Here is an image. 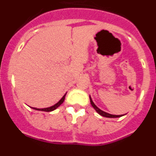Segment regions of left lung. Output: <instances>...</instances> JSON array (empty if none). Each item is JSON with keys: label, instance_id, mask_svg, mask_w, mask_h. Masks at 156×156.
I'll return each instance as SVG.
<instances>
[{"label": "left lung", "instance_id": "1", "mask_svg": "<svg viewBox=\"0 0 156 156\" xmlns=\"http://www.w3.org/2000/svg\"><path fill=\"white\" fill-rule=\"evenodd\" d=\"M90 104H91L92 107L96 110V112H97L99 115H102V116L104 117H107V118H119V117H121L122 116V115H126V114H124V115H112V114H109L108 113V112H105L102 111V110L100 109L98 107L96 106V105H95L93 101H92V98H90Z\"/></svg>", "mask_w": 156, "mask_h": 156}]
</instances>
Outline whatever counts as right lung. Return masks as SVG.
Listing matches in <instances>:
<instances>
[{
    "label": "right lung",
    "mask_w": 156,
    "mask_h": 156,
    "mask_svg": "<svg viewBox=\"0 0 156 156\" xmlns=\"http://www.w3.org/2000/svg\"><path fill=\"white\" fill-rule=\"evenodd\" d=\"M66 93L65 94L64 96H63L62 98L60 100L58 101L56 104H55L54 105L52 106H50V107H48V108H34V107H30V108H34V109L35 110H38V111H44V112H52L54 111V110H55L56 108H58V107H59V106L61 105L63 103V101H64L65 100V98H66Z\"/></svg>",
    "instance_id": "obj_1"
}]
</instances>
